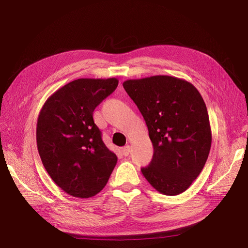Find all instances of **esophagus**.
I'll list each match as a JSON object with an SVG mask.
<instances>
[{
  "label": "esophagus",
  "instance_id": "obj_1",
  "mask_svg": "<svg viewBox=\"0 0 248 248\" xmlns=\"http://www.w3.org/2000/svg\"><path fill=\"white\" fill-rule=\"evenodd\" d=\"M121 152L124 156H128L129 155V152H130V147L129 146H125L121 149Z\"/></svg>",
  "mask_w": 248,
  "mask_h": 248
}]
</instances>
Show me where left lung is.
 Instances as JSON below:
<instances>
[{
  "mask_svg": "<svg viewBox=\"0 0 248 248\" xmlns=\"http://www.w3.org/2000/svg\"><path fill=\"white\" fill-rule=\"evenodd\" d=\"M123 87L144 117L154 148L142 175L162 194L184 192L201 174L211 148L204 99L189 81L169 76L128 79Z\"/></svg>",
  "mask_w": 248,
  "mask_h": 248,
  "instance_id": "obj_1",
  "label": "left lung"
}]
</instances>
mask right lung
<instances>
[{
	"instance_id": "right-lung-1",
	"label": "right lung",
	"mask_w": 248,
	"mask_h": 248,
	"mask_svg": "<svg viewBox=\"0 0 248 248\" xmlns=\"http://www.w3.org/2000/svg\"><path fill=\"white\" fill-rule=\"evenodd\" d=\"M118 84L116 78L70 81L49 96L39 112L36 140L41 161L71 197L96 196L116 167L117 155L104 145L93 111Z\"/></svg>"
}]
</instances>
